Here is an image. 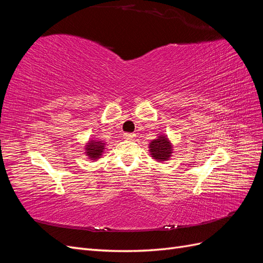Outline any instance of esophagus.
Instances as JSON below:
<instances>
[{
  "label": "esophagus",
  "instance_id": "esophagus-1",
  "mask_svg": "<svg viewBox=\"0 0 263 263\" xmlns=\"http://www.w3.org/2000/svg\"><path fill=\"white\" fill-rule=\"evenodd\" d=\"M123 137L127 140H132L133 138H135V134H132V133H125L123 135Z\"/></svg>",
  "mask_w": 263,
  "mask_h": 263
}]
</instances>
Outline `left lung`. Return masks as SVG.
<instances>
[{
  "mask_svg": "<svg viewBox=\"0 0 263 263\" xmlns=\"http://www.w3.org/2000/svg\"><path fill=\"white\" fill-rule=\"evenodd\" d=\"M149 148L151 157H154L157 161H166L172 155L171 142L163 135L151 141Z\"/></svg>",
  "mask_w": 263,
  "mask_h": 263,
  "instance_id": "8db88e82",
  "label": "left lung"
}]
</instances>
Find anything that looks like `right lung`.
<instances>
[{
	"label": "right lung",
	"instance_id": "right-lung-1",
	"mask_svg": "<svg viewBox=\"0 0 263 263\" xmlns=\"http://www.w3.org/2000/svg\"><path fill=\"white\" fill-rule=\"evenodd\" d=\"M104 142L101 140H90L85 146V155L89 157L91 160H97L101 158L103 150H104Z\"/></svg>",
	"mask_w": 263,
	"mask_h": 263
}]
</instances>
